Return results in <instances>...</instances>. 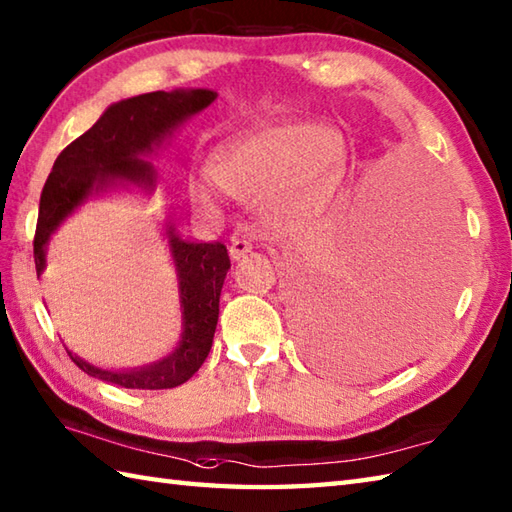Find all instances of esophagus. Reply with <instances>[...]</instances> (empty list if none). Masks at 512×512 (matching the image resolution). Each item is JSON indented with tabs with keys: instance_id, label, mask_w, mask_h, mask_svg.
I'll list each match as a JSON object with an SVG mask.
<instances>
[{
	"instance_id": "34e87169",
	"label": "esophagus",
	"mask_w": 512,
	"mask_h": 512,
	"mask_svg": "<svg viewBox=\"0 0 512 512\" xmlns=\"http://www.w3.org/2000/svg\"><path fill=\"white\" fill-rule=\"evenodd\" d=\"M250 248H253V244L246 242V239L233 237L231 239V246H228V253H231L233 259H242L246 253H250Z\"/></svg>"
}]
</instances>
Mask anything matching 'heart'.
<instances>
[{
	"label": "heart",
	"mask_w": 512,
	"mask_h": 512,
	"mask_svg": "<svg viewBox=\"0 0 512 512\" xmlns=\"http://www.w3.org/2000/svg\"><path fill=\"white\" fill-rule=\"evenodd\" d=\"M347 173L345 136L332 125L288 121L235 136L215 151L211 171L191 182L195 202L220 209L222 193L255 195L277 220L319 215Z\"/></svg>",
	"instance_id": "obj_1"
}]
</instances>
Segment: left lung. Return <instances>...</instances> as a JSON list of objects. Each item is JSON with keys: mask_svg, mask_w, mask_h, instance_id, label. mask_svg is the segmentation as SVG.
Returning a JSON list of instances; mask_svg holds the SVG:
<instances>
[{"mask_svg": "<svg viewBox=\"0 0 512 512\" xmlns=\"http://www.w3.org/2000/svg\"><path fill=\"white\" fill-rule=\"evenodd\" d=\"M449 226L447 198L429 180L396 204L345 206L290 277L312 361L361 374L429 336L451 292L438 250Z\"/></svg>", "mask_w": 512, "mask_h": 512, "instance_id": "8db88e82", "label": "left lung"}]
</instances>
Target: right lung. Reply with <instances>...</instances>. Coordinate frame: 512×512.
I'll use <instances>...</instances> for the list:
<instances>
[{"instance_id": "add662e5", "label": "right lung", "mask_w": 512, "mask_h": 512, "mask_svg": "<svg viewBox=\"0 0 512 512\" xmlns=\"http://www.w3.org/2000/svg\"><path fill=\"white\" fill-rule=\"evenodd\" d=\"M217 99L213 90H173L149 92L118 101L107 107L88 132L65 147L54 160L50 176L43 184L35 231V268L41 277L46 268V248L50 235L88 195L112 187L136 184L154 189L156 171L143 156L160 147L189 116L202 112ZM169 250L178 273L182 339L162 361L114 372L101 369L72 352L70 358L85 374L127 389H171L198 372L211 352L213 334L220 314V292L231 259L222 242H189L167 228Z\"/></svg>"}]
</instances>
